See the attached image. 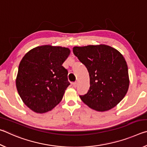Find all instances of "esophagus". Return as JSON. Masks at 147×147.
<instances>
[{"label":"esophagus","instance_id":"34e87169","mask_svg":"<svg viewBox=\"0 0 147 147\" xmlns=\"http://www.w3.org/2000/svg\"><path fill=\"white\" fill-rule=\"evenodd\" d=\"M73 85L74 88H76L77 86H78V83H77V82H74V83H73Z\"/></svg>","mask_w":147,"mask_h":147}]
</instances>
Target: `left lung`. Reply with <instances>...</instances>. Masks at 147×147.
I'll list each match as a JSON object with an SVG mask.
<instances>
[{"label":"left lung","mask_w":147,"mask_h":147,"mask_svg":"<svg viewBox=\"0 0 147 147\" xmlns=\"http://www.w3.org/2000/svg\"><path fill=\"white\" fill-rule=\"evenodd\" d=\"M73 51L89 74L90 88L80 96L84 104L94 110L108 111L125 96L129 80L126 61L120 52L104 44L74 47Z\"/></svg>","instance_id":"obj_1"}]
</instances>
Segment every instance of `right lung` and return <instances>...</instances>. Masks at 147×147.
Segmentation results:
<instances>
[{
  "label": "right lung",
  "instance_id": "1",
  "mask_svg": "<svg viewBox=\"0 0 147 147\" xmlns=\"http://www.w3.org/2000/svg\"><path fill=\"white\" fill-rule=\"evenodd\" d=\"M71 50L45 45L35 47L20 62L16 88L25 105L34 112L44 113L60 102L69 86L68 72L62 64Z\"/></svg>",
  "mask_w": 147,
  "mask_h": 147
}]
</instances>
